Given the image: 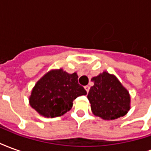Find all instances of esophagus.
<instances>
[{"label":"esophagus","mask_w":151,"mask_h":151,"mask_svg":"<svg viewBox=\"0 0 151 151\" xmlns=\"http://www.w3.org/2000/svg\"><path fill=\"white\" fill-rule=\"evenodd\" d=\"M85 90H86V92L88 93L89 90H90V86H85Z\"/></svg>","instance_id":"34e87169"}]
</instances>
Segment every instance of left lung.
I'll list each match as a JSON object with an SVG mask.
<instances>
[{
	"mask_svg": "<svg viewBox=\"0 0 151 151\" xmlns=\"http://www.w3.org/2000/svg\"><path fill=\"white\" fill-rule=\"evenodd\" d=\"M88 98L93 114L104 120L124 116L130 109V95L116 76L103 72L92 78Z\"/></svg>",
	"mask_w": 151,
	"mask_h": 151,
	"instance_id": "8db88e82",
	"label": "left lung"
}]
</instances>
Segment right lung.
I'll use <instances>...</instances> for the list:
<instances>
[{"instance_id": "right-lung-1", "label": "right lung", "mask_w": 151, "mask_h": 151, "mask_svg": "<svg viewBox=\"0 0 151 151\" xmlns=\"http://www.w3.org/2000/svg\"><path fill=\"white\" fill-rule=\"evenodd\" d=\"M76 73L69 74L62 69H53L36 82L29 103L38 113L45 117L60 116L73 107L77 97L86 95L78 84Z\"/></svg>"}]
</instances>
